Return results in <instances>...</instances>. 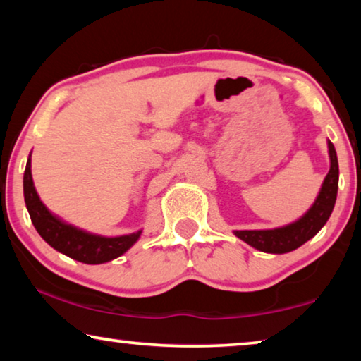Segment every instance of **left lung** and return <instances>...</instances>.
I'll list each match as a JSON object with an SVG mask.
<instances>
[{"instance_id":"8db88e82","label":"left lung","mask_w":361,"mask_h":361,"mask_svg":"<svg viewBox=\"0 0 361 361\" xmlns=\"http://www.w3.org/2000/svg\"><path fill=\"white\" fill-rule=\"evenodd\" d=\"M329 149L331 169L322 181L321 191L313 206L308 209L303 217H300L295 222L285 225V227L271 228V230H235V235L245 243H248L252 248L272 252V255H283L300 248L306 241L324 227L327 219L331 217L332 209H334L337 199L338 188V162L334 144L327 141Z\"/></svg>"}]
</instances>
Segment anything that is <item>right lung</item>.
<instances>
[{"instance_id":"right-lung-1","label":"right lung","mask_w":361,"mask_h":361,"mask_svg":"<svg viewBox=\"0 0 361 361\" xmlns=\"http://www.w3.org/2000/svg\"><path fill=\"white\" fill-rule=\"evenodd\" d=\"M24 199L34 227L51 248L84 264H102L125 252L136 243L142 230L121 236H102L84 232L48 211L37 195L30 171V155L24 171Z\"/></svg>"}]
</instances>
